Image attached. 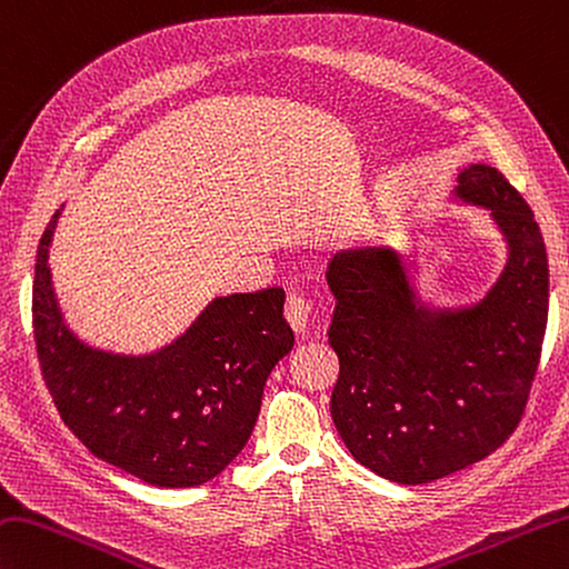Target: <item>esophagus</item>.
Listing matches in <instances>:
<instances>
[{
  "mask_svg": "<svg viewBox=\"0 0 569 569\" xmlns=\"http://www.w3.org/2000/svg\"><path fill=\"white\" fill-rule=\"evenodd\" d=\"M308 318H310V303L298 293H291L286 300V320L296 332H306L308 328Z\"/></svg>",
  "mask_w": 569,
  "mask_h": 569,
  "instance_id": "obj_1",
  "label": "esophagus"
}]
</instances>
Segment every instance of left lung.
<instances>
[{
	"label": "left lung",
	"mask_w": 569,
	"mask_h": 569,
	"mask_svg": "<svg viewBox=\"0 0 569 569\" xmlns=\"http://www.w3.org/2000/svg\"><path fill=\"white\" fill-rule=\"evenodd\" d=\"M453 194L491 211L508 243L478 303H421L389 247L342 251L328 266V342L340 360L332 421L355 459L395 483L461 471L516 431L548 326V253L526 199L488 164L461 170Z\"/></svg>",
	"instance_id": "8db88e82"
}]
</instances>
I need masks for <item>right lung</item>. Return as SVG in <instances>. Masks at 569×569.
Instances as JSON below:
<instances>
[{
  "label": "right lung",
  "instance_id": "add662e5",
  "mask_svg": "<svg viewBox=\"0 0 569 569\" xmlns=\"http://www.w3.org/2000/svg\"><path fill=\"white\" fill-rule=\"evenodd\" d=\"M61 209L43 229L31 320L43 382L83 447L158 488L202 486L247 447L276 362L293 348L283 288L219 296L150 355L91 348L63 322L49 269Z\"/></svg>",
  "mask_w": 569,
  "mask_h": 569
}]
</instances>
